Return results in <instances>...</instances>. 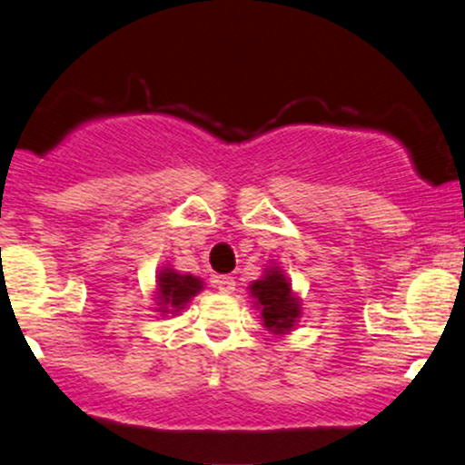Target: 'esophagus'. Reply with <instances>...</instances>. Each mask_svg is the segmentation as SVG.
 <instances>
[{"mask_svg":"<svg viewBox=\"0 0 465 465\" xmlns=\"http://www.w3.org/2000/svg\"><path fill=\"white\" fill-rule=\"evenodd\" d=\"M214 284H216L218 291L223 292V295H232V292L236 291V280H233V277H227V275L216 277Z\"/></svg>","mask_w":465,"mask_h":465,"instance_id":"1","label":"esophagus"}]
</instances>
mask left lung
I'll use <instances>...</instances> for the list:
<instances>
[{"label":"left lung","instance_id":"8db88e82","mask_svg":"<svg viewBox=\"0 0 465 465\" xmlns=\"http://www.w3.org/2000/svg\"><path fill=\"white\" fill-rule=\"evenodd\" d=\"M249 295L253 297V306L258 308L262 325L271 334H291L292 328L300 323L303 303L292 291L291 280L277 264L271 262L260 280L251 282Z\"/></svg>","mask_w":465,"mask_h":465}]
</instances>
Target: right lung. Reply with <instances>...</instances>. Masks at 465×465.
Wrapping results in <instances>:
<instances>
[{
  "instance_id": "right-lung-1",
  "label": "right lung",
  "mask_w": 465,
  "mask_h": 465,
  "mask_svg": "<svg viewBox=\"0 0 465 465\" xmlns=\"http://www.w3.org/2000/svg\"><path fill=\"white\" fill-rule=\"evenodd\" d=\"M203 288L205 284H203L201 277L179 273L170 264L162 266L154 275V312H159V317H177Z\"/></svg>"
}]
</instances>
